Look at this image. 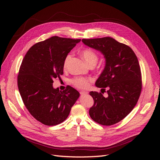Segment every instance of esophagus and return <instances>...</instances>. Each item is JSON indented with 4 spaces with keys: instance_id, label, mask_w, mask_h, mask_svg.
Segmentation results:
<instances>
[{
    "instance_id": "esophagus-1",
    "label": "esophagus",
    "mask_w": 160,
    "mask_h": 160,
    "mask_svg": "<svg viewBox=\"0 0 160 160\" xmlns=\"http://www.w3.org/2000/svg\"><path fill=\"white\" fill-rule=\"evenodd\" d=\"M80 95L82 96H83V95H85L88 94V92H87V91H80Z\"/></svg>"
}]
</instances>
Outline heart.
<instances>
[{"label": "heart", "mask_w": 160, "mask_h": 160, "mask_svg": "<svg viewBox=\"0 0 160 160\" xmlns=\"http://www.w3.org/2000/svg\"><path fill=\"white\" fill-rule=\"evenodd\" d=\"M81 55L82 58L84 59V60L89 65L96 64L98 59V57L97 53L95 51H93V50H91L90 48H86V49L83 50L81 52ZM71 57H72V55L71 54H68L65 57L64 63H63L64 68H65V67L67 66V65H68L69 62L71 60ZM72 82L75 86H77V88H81V89H86L88 88L89 86V80L86 79L85 78H82V77L76 78L74 80H72Z\"/></svg>", "instance_id": "1"}]
</instances>
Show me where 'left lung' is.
<instances>
[{
	"instance_id": "1",
	"label": "left lung",
	"mask_w": 160,
	"mask_h": 160,
	"mask_svg": "<svg viewBox=\"0 0 160 160\" xmlns=\"http://www.w3.org/2000/svg\"><path fill=\"white\" fill-rule=\"evenodd\" d=\"M82 41L104 56L105 66L95 86L104 90L109 88L107 97L101 93L90 92L94 105L89 115L102 125L115 124L132 112L140 96L141 73L138 58L130 47L110 37Z\"/></svg>"
}]
</instances>
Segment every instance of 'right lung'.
Masks as SVG:
<instances>
[{"instance_id": "1", "label": "right lung", "mask_w": 160, "mask_h": 160, "mask_svg": "<svg viewBox=\"0 0 160 160\" xmlns=\"http://www.w3.org/2000/svg\"><path fill=\"white\" fill-rule=\"evenodd\" d=\"M81 39L53 36L33 45L24 57L18 78L22 101L30 113L47 126L63 122L80 97L68 86L62 91L53 80L63 73L65 57Z\"/></svg>"}]
</instances>
